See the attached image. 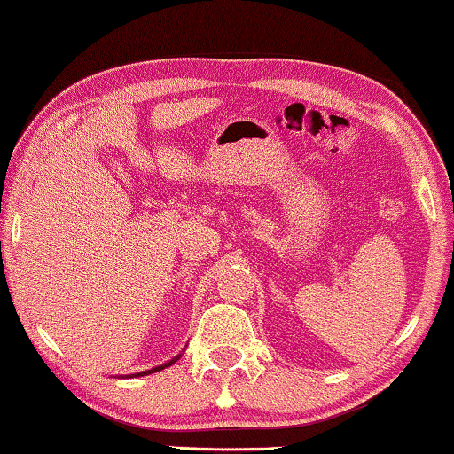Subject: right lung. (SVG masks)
<instances>
[{"label": "right lung", "instance_id": "add662e5", "mask_svg": "<svg viewBox=\"0 0 454 454\" xmlns=\"http://www.w3.org/2000/svg\"><path fill=\"white\" fill-rule=\"evenodd\" d=\"M174 362H176V359H171V362L160 365V368H153V370H149V372H143V376H145V373H151V372H160V370H163V368H168V365H171ZM137 376H141V373H137Z\"/></svg>", "mask_w": 454, "mask_h": 454}]
</instances>
